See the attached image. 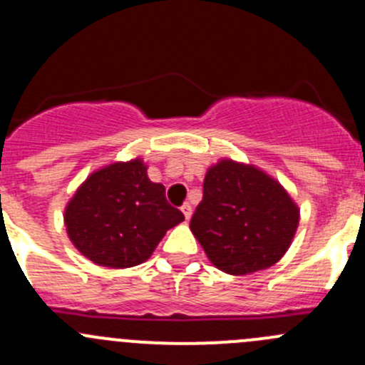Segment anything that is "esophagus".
I'll return each mask as SVG.
<instances>
[{
  "label": "esophagus",
  "mask_w": 365,
  "mask_h": 365,
  "mask_svg": "<svg viewBox=\"0 0 365 365\" xmlns=\"http://www.w3.org/2000/svg\"><path fill=\"white\" fill-rule=\"evenodd\" d=\"M182 212H183V215H185V219L189 220L190 217H192V206H190L189 203H185L182 206Z\"/></svg>",
  "instance_id": "obj_1"
}]
</instances>
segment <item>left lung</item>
<instances>
[{"mask_svg": "<svg viewBox=\"0 0 365 365\" xmlns=\"http://www.w3.org/2000/svg\"><path fill=\"white\" fill-rule=\"evenodd\" d=\"M298 219V206L277 180L254 165L222 159L206 171L190 231L219 270L247 275L284 256Z\"/></svg>", "mask_w": 365, "mask_h": 365, "instance_id": "left-lung-1", "label": "left lung"}]
</instances>
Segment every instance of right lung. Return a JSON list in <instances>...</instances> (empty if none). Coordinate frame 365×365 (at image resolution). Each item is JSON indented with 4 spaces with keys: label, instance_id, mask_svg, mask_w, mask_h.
I'll return each mask as SVG.
<instances>
[{
    "label": "right lung",
    "instance_id": "1",
    "mask_svg": "<svg viewBox=\"0 0 365 365\" xmlns=\"http://www.w3.org/2000/svg\"><path fill=\"white\" fill-rule=\"evenodd\" d=\"M185 219L150 182L141 159L114 162L91 173L65 208L76 249L95 264L128 268L148 259L165 231Z\"/></svg>",
    "mask_w": 365,
    "mask_h": 365
}]
</instances>
